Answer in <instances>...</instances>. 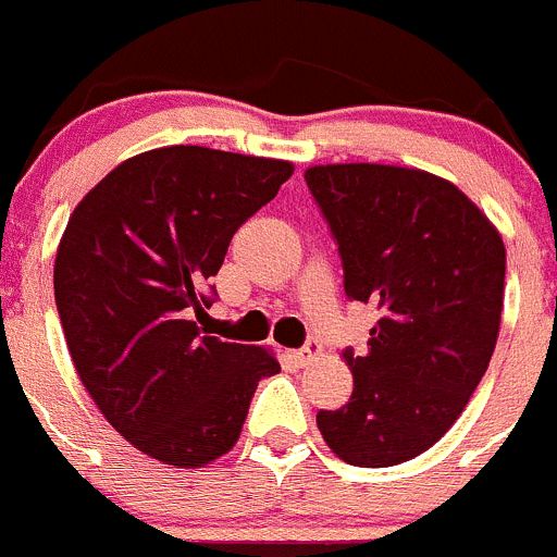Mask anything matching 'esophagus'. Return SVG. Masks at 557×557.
Instances as JSON below:
<instances>
[{"label": "esophagus", "instance_id": "34e87169", "mask_svg": "<svg viewBox=\"0 0 557 557\" xmlns=\"http://www.w3.org/2000/svg\"><path fill=\"white\" fill-rule=\"evenodd\" d=\"M319 355H321L319 341H308V343H305V346H302V349L290 351V357H294V362H299V366H310V362H313Z\"/></svg>", "mask_w": 557, "mask_h": 557}]
</instances>
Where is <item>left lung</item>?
Returning <instances> with one entry per match:
<instances>
[{"instance_id": "obj_1", "label": "left lung", "mask_w": 557, "mask_h": 557, "mask_svg": "<svg viewBox=\"0 0 557 557\" xmlns=\"http://www.w3.org/2000/svg\"><path fill=\"white\" fill-rule=\"evenodd\" d=\"M305 181L337 244L346 296L379 310L366 349L343 351L351 398L315 423L349 465H401L456 423L490 368L506 247L465 191L423 170L324 164Z\"/></svg>"}]
</instances>
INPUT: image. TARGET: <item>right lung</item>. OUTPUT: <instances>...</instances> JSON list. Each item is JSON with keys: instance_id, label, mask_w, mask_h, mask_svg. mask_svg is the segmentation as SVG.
<instances>
[{"instance_id": "right-lung-1", "label": "right lung", "mask_w": 557, "mask_h": 557, "mask_svg": "<svg viewBox=\"0 0 557 557\" xmlns=\"http://www.w3.org/2000/svg\"><path fill=\"white\" fill-rule=\"evenodd\" d=\"M280 159L170 145L123 161L76 206L54 299L82 384L134 448L202 467L236 445L269 351L202 335L233 233L280 191Z\"/></svg>"}]
</instances>
